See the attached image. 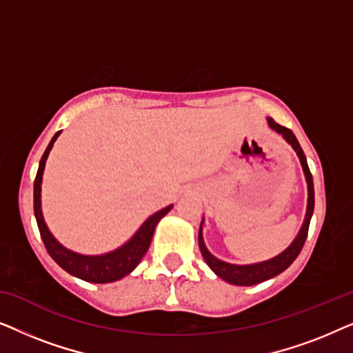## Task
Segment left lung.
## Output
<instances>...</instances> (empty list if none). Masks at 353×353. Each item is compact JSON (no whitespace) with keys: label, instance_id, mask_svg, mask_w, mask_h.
<instances>
[{"label":"left lung","instance_id":"obj_1","mask_svg":"<svg viewBox=\"0 0 353 353\" xmlns=\"http://www.w3.org/2000/svg\"><path fill=\"white\" fill-rule=\"evenodd\" d=\"M268 127L274 130V132L281 134V137L286 139L288 144H291V148L296 151L299 161H301L303 175H305L307 181V191H308V199H307V212L305 219H303V223L299 230V233L291 244L288 245L286 249L283 250L281 254L274 255L273 259L263 260V262L257 263H249V265H236V263H228L223 262V260L216 259L215 255L209 252V249L205 248L204 236H202V225H204V219L201 221L199 228V249L202 257H204L205 263L209 265L212 272H214L216 276H220L223 281L234 284V286H254V284H259L262 281H267V279H272L276 276V274L283 273L289 265H291L294 260L297 259V255L301 254L303 248V243L307 239L308 233V225H310L312 215H313V207H315V191H313V178L310 173V168L307 165V157L303 154L301 144H299L297 138L294 137V133L289 128H284L281 125H278L273 119H267Z\"/></svg>","mask_w":353,"mask_h":353}]
</instances>
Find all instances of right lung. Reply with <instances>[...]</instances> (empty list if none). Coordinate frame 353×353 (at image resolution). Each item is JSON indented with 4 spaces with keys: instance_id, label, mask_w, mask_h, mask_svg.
Wrapping results in <instances>:
<instances>
[{
    "instance_id": "add662e5",
    "label": "right lung",
    "mask_w": 353,
    "mask_h": 353,
    "mask_svg": "<svg viewBox=\"0 0 353 353\" xmlns=\"http://www.w3.org/2000/svg\"><path fill=\"white\" fill-rule=\"evenodd\" d=\"M61 132H57L52 139L48 144L45 154H43L40 165H38L35 185H33V210H35V219L38 223V230H40L41 239L45 243V248L48 254L51 255L52 260L64 268L67 273L72 276H77L83 281L88 283H114L127 276L138 267L141 262L144 254L148 252L149 244H151L154 230L161 219H163L168 212L172 210L173 204L167 205L165 209L156 212L144 223L139 226L137 233L130 238L127 243L120 245V248L110 250V252L99 254V255H85L74 252V250L67 249L57 241L52 233L48 228L45 219H43L41 212V181H43V172H45L46 159L50 156V151L54 146L57 137Z\"/></svg>"
}]
</instances>
